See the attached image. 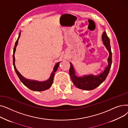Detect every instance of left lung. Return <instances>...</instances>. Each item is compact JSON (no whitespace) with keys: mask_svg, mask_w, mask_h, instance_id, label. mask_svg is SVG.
Wrapping results in <instances>:
<instances>
[{"mask_svg":"<svg viewBox=\"0 0 128 128\" xmlns=\"http://www.w3.org/2000/svg\"><path fill=\"white\" fill-rule=\"evenodd\" d=\"M102 40L104 46L109 52V56L107 59V61L108 63V65L105 70L100 74L98 76L88 75H84L82 77H77L75 75V72L72 63H70V75L72 82L77 88L85 90H92L94 89L104 81L108 75L111 68L112 59L110 39L107 36L105 32H104L102 34Z\"/></svg>","mask_w":128,"mask_h":128,"instance_id":"obj_1","label":"left lung"}]
</instances>
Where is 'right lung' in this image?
Masks as SVG:
<instances>
[{
  "label": "right lung",
  "instance_id": "right-lung-1",
  "mask_svg": "<svg viewBox=\"0 0 128 128\" xmlns=\"http://www.w3.org/2000/svg\"><path fill=\"white\" fill-rule=\"evenodd\" d=\"M20 36H21V34H20L19 36L18 39L16 42L15 44V46L14 47V49H13V66H14V70L16 73V74L18 76V77L20 80H21V82L26 86L28 87V88L30 89L33 90V91H42L46 90V89H49L50 88L52 84L53 81V78H54V74L55 72L57 70L60 62L57 63L54 67L53 68V70L52 72L50 77L49 78L46 80V81L44 82H39L38 81H36V80H29L28 79L25 78L23 76H22L21 74H20L17 69L16 68V67L15 65V56H14V54L15 52L16 51V46L18 44V39L20 37Z\"/></svg>",
  "mask_w": 128,
  "mask_h": 128
}]
</instances>
